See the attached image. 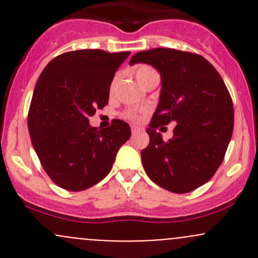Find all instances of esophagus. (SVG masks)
I'll list each match as a JSON object with an SVG mask.
<instances>
[{
  "label": "esophagus",
  "instance_id": "1",
  "mask_svg": "<svg viewBox=\"0 0 258 258\" xmlns=\"http://www.w3.org/2000/svg\"><path fill=\"white\" fill-rule=\"evenodd\" d=\"M140 131H142L141 127H137V126H132V127H131V132H132V135L139 134Z\"/></svg>",
  "mask_w": 258,
  "mask_h": 258
}]
</instances>
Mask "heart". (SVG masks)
<instances>
[{"mask_svg":"<svg viewBox=\"0 0 258 258\" xmlns=\"http://www.w3.org/2000/svg\"><path fill=\"white\" fill-rule=\"evenodd\" d=\"M134 75H135V77H136L137 82H139L144 88L148 85V82H150L153 77L158 76L157 72H156L152 67L147 66V64H140V66H137L136 69L134 70ZM116 82H117V77H114L110 85L111 95H112L113 91H114V87H116ZM123 116L126 117V118L132 119V121H136V119H139L140 114H139V112H136V111H127V112L123 113Z\"/></svg>","mask_w":258,"mask_h":258,"instance_id":"1","label":"heart"}]
</instances>
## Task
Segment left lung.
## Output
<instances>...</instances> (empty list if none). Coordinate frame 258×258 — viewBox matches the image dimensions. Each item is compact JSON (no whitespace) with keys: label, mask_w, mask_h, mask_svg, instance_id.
<instances>
[{"label":"left lung","mask_w":258,"mask_h":258,"mask_svg":"<svg viewBox=\"0 0 258 258\" xmlns=\"http://www.w3.org/2000/svg\"><path fill=\"white\" fill-rule=\"evenodd\" d=\"M147 63L161 75V95L141 151L147 176L162 188L186 194L212 178L225 158L233 131L230 92L215 67L202 56L172 48L137 52L130 64ZM175 123L173 139L157 131Z\"/></svg>","instance_id":"obj_1"}]
</instances>
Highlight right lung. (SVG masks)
I'll return each instance as SVG.
<instances>
[{
  "label": "right lung",
  "mask_w": 258,
  "mask_h": 258,
  "mask_svg": "<svg viewBox=\"0 0 258 258\" xmlns=\"http://www.w3.org/2000/svg\"><path fill=\"white\" fill-rule=\"evenodd\" d=\"M131 52L79 49L54 57L36 83L28 131L43 170L67 191H83L110 173L131 128L121 119L90 126L91 116L108 103L114 72Z\"/></svg>",
  "instance_id": "obj_1"
}]
</instances>
